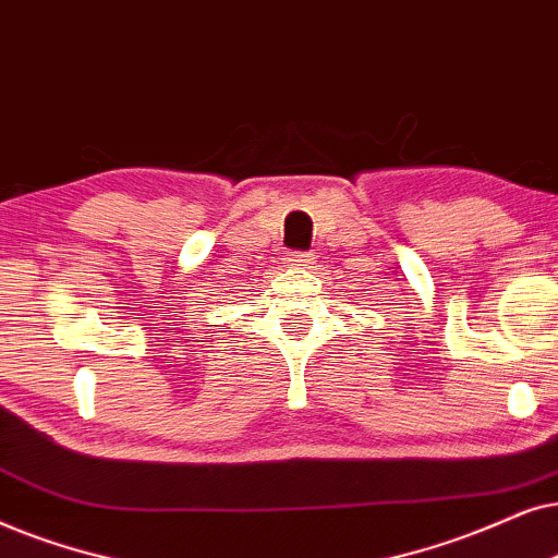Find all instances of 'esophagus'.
<instances>
[{"mask_svg": "<svg viewBox=\"0 0 558 558\" xmlns=\"http://www.w3.org/2000/svg\"><path fill=\"white\" fill-rule=\"evenodd\" d=\"M288 263H291V265H314L316 255H314V252H293V255H288Z\"/></svg>", "mask_w": 558, "mask_h": 558, "instance_id": "esophagus-1", "label": "esophagus"}]
</instances>
